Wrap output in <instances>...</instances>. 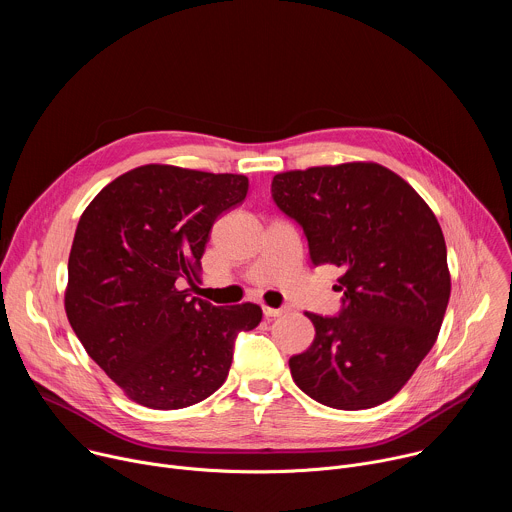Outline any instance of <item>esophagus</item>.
<instances>
[{"label":"esophagus","mask_w":512,"mask_h":512,"mask_svg":"<svg viewBox=\"0 0 512 512\" xmlns=\"http://www.w3.org/2000/svg\"><path fill=\"white\" fill-rule=\"evenodd\" d=\"M285 312H287V308H269V306H263L265 318H277V316H283Z\"/></svg>","instance_id":"1"}]
</instances>
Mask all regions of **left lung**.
Returning <instances> with one entry per match:
<instances>
[{"mask_svg": "<svg viewBox=\"0 0 512 512\" xmlns=\"http://www.w3.org/2000/svg\"><path fill=\"white\" fill-rule=\"evenodd\" d=\"M271 194L302 225L312 263L342 269V312H306L316 336L289 358L291 377L334 409L389 401L435 344L450 302L446 241L435 214L401 176L375 162L281 172Z\"/></svg>", "mask_w": 512, "mask_h": 512, "instance_id": "1", "label": "left lung"}]
</instances>
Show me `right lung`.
Returning <instances> with one entry per match:
<instances>
[{
	"instance_id": "obj_1",
	"label": "right lung",
	"mask_w": 512,
	"mask_h": 512,
	"mask_svg": "<svg viewBox=\"0 0 512 512\" xmlns=\"http://www.w3.org/2000/svg\"><path fill=\"white\" fill-rule=\"evenodd\" d=\"M243 174L166 164L129 170L85 208L68 257L66 318L87 354L135 403L182 409L227 381L235 338L257 304L192 298L214 221L241 204Z\"/></svg>"
}]
</instances>
